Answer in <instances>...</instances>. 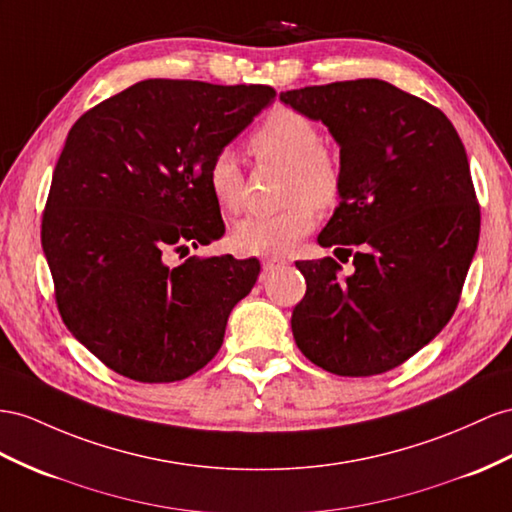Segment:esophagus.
Instances as JSON below:
<instances>
[{"instance_id":"obj_1","label":"esophagus","mask_w":512,"mask_h":512,"mask_svg":"<svg viewBox=\"0 0 512 512\" xmlns=\"http://www.w3.org/2000/svg\"><path fill=\"white\" fill-rule=\"evenodd\" d=\"M261 266H264V272L268 274V272H272V270H277V268L285 266V259H281V257H266L264 261H261Z\"/></svg>"}]
</instances>
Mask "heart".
Returning a JSON list of instances; mask_svg holds the SVG:
<instances>
[{
  "mask_svg": "<svg viewBox=\"0 0 512 512\" xmlns=\"http://www.w3.org/2000/svg\"><path fill=\"white\" fill-rule=\"evenodd\" d=\"M251 151L264 162L287 166L285 201L279 214H251L235 222L229 242L246 255H281L316 225L318 207H329L342 190V170L322 147L318 125L296 110H277L259 125ZM207 190L220 212L231 214L242 201V168L233 151L216 153L205 170Z\"/></svg>",
  "mask_w": 512,
  "mask_h": 512,
  "instance_id": "b5f03b06",
  "label": "heart"
}]
</instances>
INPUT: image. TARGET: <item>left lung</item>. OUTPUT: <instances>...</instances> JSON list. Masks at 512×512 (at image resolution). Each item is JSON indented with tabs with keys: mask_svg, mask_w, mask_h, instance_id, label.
Listing matches in <instances>:
<instances>
[{
	"mask_svg": "<svg viewBox=\"0 0 512 512\" xmlns=\"http://www.w3.org/2000/svg\"><path fill=\"white\" fill-rule=\"evenodd\" d=\"M279 99L337 142L342 190L318 244L355 266L342 274L331 257L296 261L307 281L292 313L296 346L337 376L398 368L448 324L478 248L463 142L441 110L383 80L305 86Z\"/></svg>",
	"mask_w": 512,
	"mask_h": 512,
	"instance_id": "obj_1",
	"label": "left lung"
}]
</instances>
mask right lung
Listing matches in <instances>:
<instances>
[{
  "instance_id": "add662e5",
  "label": "right lung",
  "mask_w": 512,
  "mask_h": 512,
  "mask_svg": "<svg viewBox=\"0 0 512 512\" xmlns=\"http://www.w3.org/2000/svg\"><path fill=\"white\" fill-rule=\"evenodd\" d=\"M277 97L270 86L144 80L77 119L51 179L43 253L60 316L110 370L188 378L216 357L259 261L173 253L225 235L212 157Z\"/></svg>"
}]
</instances>
